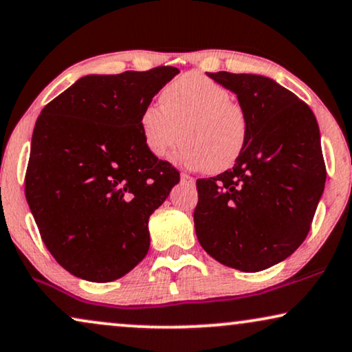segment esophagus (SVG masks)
I'll use <instances>...</instances> for the list:
<instances>
[{
    "instance_id": "1",
    "label": "esophagus",
    "mask_w": 352,
    "mask_h": 352,
    "mask_svg": "<svg viewBox=\"0 0 352 352\" xmlns=\"http://www.w3.org/2000/svg\"><path fill=\"white\" fill-rule=\"evenodd\" d=\"M181 181L184 182L187 186H194L195 184V179L189 175H186V173H181Z\"/></svg>"
}]
</instances>
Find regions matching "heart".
<instances>
[{
	"label": "heart",
	"mask_w": 352,
	"mask_h": 352,
	"mask_svg": "<svg viewBox=\"0 0 352 352\" xmlns=\"http://www.w3.org/2000/svg\"><path fill=\"white\" fill-rule=\"evenodd\" d=\"M160 102L147 105L139 118L153 155L168 157L182 134L179 158L184 165L211 173L234 165L247 142L248 118L226 86L190 72L163 88Z\"/></svg>",
	"instance_id": "1"
}]
</instances>
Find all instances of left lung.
<instances>
[{
  "instance_id": "8db88e82",
  "label": "left lung",
  "mask_w": 352,
  "mask_h": 352,
  "mask_svg": "<svg viewBox=\"0 0 352 352\" xmlns=\"http://www.w3.org/2000/svg\"><path fill=\"white\" fill-rule=\"evenodd\" d=\"M208 76L237 94L248 136L230 170L197 179V239L224 266L258 272L309 232L327 177L319 124L309 105L267 76Z\"/></svg>"
}]
</instances>
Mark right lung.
<instances>
[{
	"label": "right lung",
	"instance_id": "add662e5",
	"mask_svg": "<svg viewBox=\"0 0 352 352\" xmlns=\"http://www.w3.org/2000/svg\"><path fill=\"white\" fill-rule=\"evenodd\" d=\"M177 74L86 75L41 110L25 197L46 248L74 276L117 280L147 254L148 218L179 171L148 151L139 118Z\"/></svg>",
	"mask_w": 352,
	"mask_h": 352
}]
</instances>
